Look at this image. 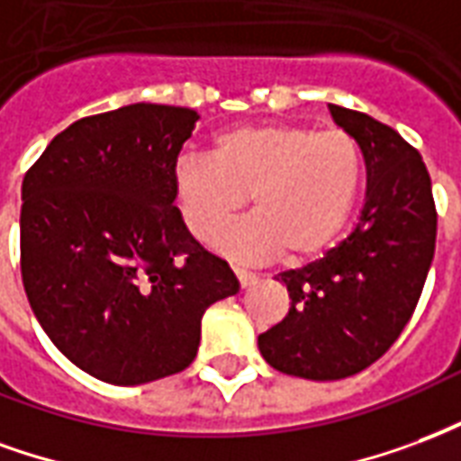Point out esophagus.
Returning a JSON list of instances; mask_svg holds the SVG:
<instances>
[{"mask_svg": "<svg viewBox=\"0 0 461 461\" xmlns=\"http://www.w3.org/2000/svg\"><path fill=\"white\" fill-rule=\"evenodd\" d=\"M235 277H238V282H240V287H250V285H255V280H258V275L250 270H245V267H233Z\"/></svg>", "mask_w": 461, "mask_h": 461, "instance_id": "obj_1", "label": "esophagus"}]
</instances>
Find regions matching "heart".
<instances>
[{"mask_svg": "<svg viewBox=\"0 0 461 461\" xmlns=\"http://www.w3.org/2000/svg\"><path fill=\"white\" fill-rule=\"evenodd\" d=\"M364 152L348 132L302 124H243L221 132L211 157L184 154L171 194L189 233L211 243L250 196L255 216L218 245L248 260L321 255L344 230L364 186Z\"/></svg>", "mask_w": 461, "mask_h": 461, "instance_id": "obj_1", "label": "heart"}]
</instances>
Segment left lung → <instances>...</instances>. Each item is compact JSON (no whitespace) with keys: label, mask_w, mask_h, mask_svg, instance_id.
I'll return each instance as SVG.
<instances>
[{"label":"left lung","mask_w":461,"mask_h":461,"mask_svg":"<svg viewBox=\"0 0 461 461\" xmlns=\"http://www.w3.org/2000/svg\"><path fill=\"white\" fill-rule=\"evenodd\" d=\"M366 161L354 233L314 263L280 272L290 312L258 337L272 368L339 381L375 364L418 307L438 238L432 184L420 152L366 113L329 105Z\"/></svg>","instance_id":"obj_1"}]
</instances>
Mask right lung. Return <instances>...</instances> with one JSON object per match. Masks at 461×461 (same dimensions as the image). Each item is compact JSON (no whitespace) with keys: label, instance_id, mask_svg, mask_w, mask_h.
<instances>
[{"label":"right lung","instance_id":"add662e5","mask_svg":"<svg viewBox=\"0 0 461 461\" xmlns=\"http://www.w3.org/2000/svg\"><path fill=\"white\" fill-rule=\"evenodd\" d=\"M196 120L152 103L83 117L23 176L29 304L73 364L113 385L184 371L203 312L240 290L174 206L171 167Z\"/></svg>","mask_w":461,"mask_h":461}]
</instances>
